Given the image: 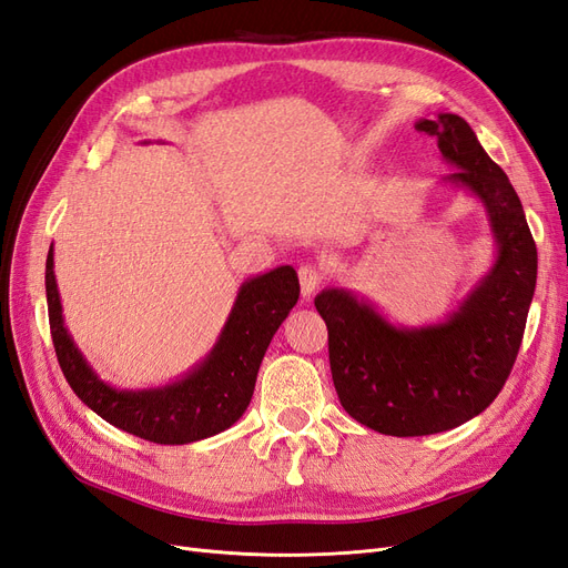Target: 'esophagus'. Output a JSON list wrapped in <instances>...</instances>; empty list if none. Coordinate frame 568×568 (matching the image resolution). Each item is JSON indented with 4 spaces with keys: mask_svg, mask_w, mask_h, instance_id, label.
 I'll return each instance as SVG.
<instances>
[{
    "mask_svg": "<svg viewBox=\"0 0 568 568\" xmlns=\"http://www.w3.org/2000/svg\"><path fill=\"white\" fill-rule=\"evenodd\" d=\"M322 280H324V272H322V267H317V265H301L298 267V282H301V296L303 298H311L315 291L320 288V284H322Z\"/></svg>",
    "mask_w": 568,
    "mask_h": 568,
    "instance_id": "34e87169",
    "label": "esophagus"
}]
</instances>
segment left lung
Listing matches in <instances>:
<instances>
[{"label": "left lung", "mask_w": 568, "mask_h": 568, "mask_svg": "<svg viewBox=\"0 0 568 568\" xmlns=\"http://www.w3.org/2000/svg\"><path fill=\"white\" fill-rule=\"evenodd\" d=\"M457 170L445 178L486 205L497 261L445 322L407 329L386 322L346 288L315 298L329 332L332 379L343 409L386 436H428L480 415L519 355L536 291L538 251L521 201L474 130L455 113L422 118Z\"/></svg>", "instance_id": "obj_1"}]
</instances>
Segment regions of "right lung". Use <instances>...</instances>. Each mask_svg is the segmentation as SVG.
<instances>
[{"label":"right lung","instance_id":"right-lung-1","mask_svg":"<svg viewBox=\"0 0 568 568\" xmlns=\"http://www.w3.org/2000/svg\"><path fill=\"white\" fill-rule=\"evenodd\" d=\"M44 286L51 341L78 398L120 432L161 445L215 436L244 415L270 341L301 294L298 274L291 265L257 274L239 288L225 329L201 365L161 388L118 390L99 379L65 329L51 248Z\"/></svg>","mask_w":568,"mask_h":568}]
</instances>
